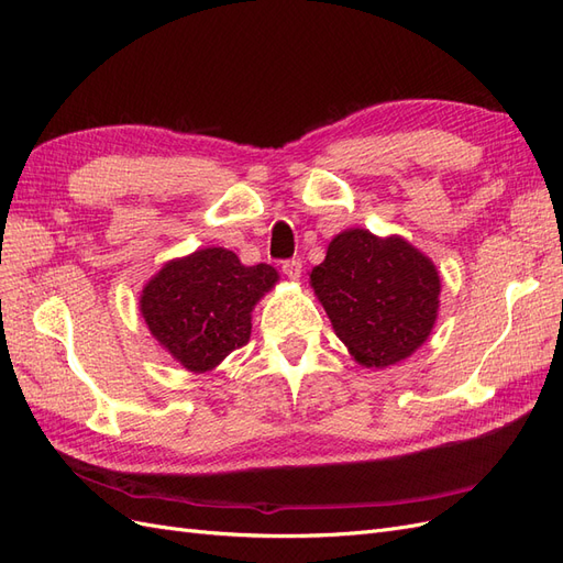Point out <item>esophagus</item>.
<instances>
[{
  "mask_svg": "<svg viewBox=\"0 0 563 563\" xmlns=\"http://www.w3.org/2000/svg\"><path fill=\"white\" fill-rule=\"evenodd\" d=\"M282 272L284 275L291 279V282H298L300 279V272H302V263L298 261V258H294V261H286L284 265H282Z\"/></svg>",
  "mask_w": 563,
  "mask_h": 563,
  "instance_id": "obj_1",
  "label": "esophagus"
}]
</instances>
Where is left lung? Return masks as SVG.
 Listing matches in <instances>:
<instances>
[{
    "instance_id": "8db88e82",
    "label": "left lung",
    "mask_w": 563,
    "mask_h": 563,
    "mask_svg": "<svg viewBox=\"0 0 563 563\" xmlns=\"http://www.w3.org/2000/svg\"><path fill=\"white\" fill-rule=\"evenodd\" d=\"M310 286L356 364L387 368L430 338L441 279L437 265L399 234L364 228L335 234Z\"/></svg>"
}]
</instances>
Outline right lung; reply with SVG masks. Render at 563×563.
I'll use <instances>...</instances> for the list:
<instances>
[{
    "label": "right lung",
    "mask_w": 563,
    "mask_h": 563,
    "mask_svg": "<svg viewBox=\"0 0 563 563\" xmlns=\"http://www.w3.org/2000/svg\"><path fill=\"white\" fill-rule=\"evenodd\" d=\"M279 282L272 265L246 267L223 246L197 249L164 263L141 291L152 338L192 373L213 371L249 343L251 312Z\"/></svg>",
    "instance_id": "add662e5"
}]
</instances>
